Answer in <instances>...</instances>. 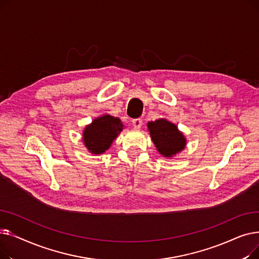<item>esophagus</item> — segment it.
I'll return each mask as SVG.
<instances>
[{"instance_id": "obj_1", "label": "esophagus", "mask_w": 259, "mask_h": 259, "mask_svg": "<svg viewBox=\"0 0 259 259\" xmlns=\"http://www.w3.org/2000/svg\"><path fill=\"white\" fill-rule=\"evenodd\" d=\"M131 122H132V126H133L135 129H140V128L142 127V124H143L141 118H134V119L131 120Z\"/></svg>"}]
</instances>
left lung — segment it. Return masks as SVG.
Instances as JSON below:
<instances>
[{
  "mask_svg": "<svg viewBox=\"0 0 259 259\" xmlns=\"http://www.w3.org/2000/svg\"><path fill=\"white\" fill-rule=\"evenodd\" d=\"M148 129L158 152L164 156L175 155L185 148L184 135L172 122L166 119L149 121Z\"/></svg>",
  "mask_w": 259,
  "mask_h": 259,
  "instance_id": "left-lung-1",
  "label": "left lung"
}]
</instances>
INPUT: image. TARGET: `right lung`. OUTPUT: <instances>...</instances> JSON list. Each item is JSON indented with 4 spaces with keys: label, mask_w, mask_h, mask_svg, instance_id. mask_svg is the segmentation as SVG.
<instances>
[{
    "label": "right lung",
    "mask_w": 259,
    "mask_h": 259,
    "mask_svg": "<svg viewBox=\"0 0 259 259\" xmlns=\"http://www.w3.org/2000/svg\"><path fill=\"white\" fill-rule=\"evenodd\" d=\"M122 130L120 119L110 115L95 118L84 130V143L88 150L101 154L110 147L117 134Z\"/></svg>",
    "instance_id": "right-lung-1"
}]
</instances>
